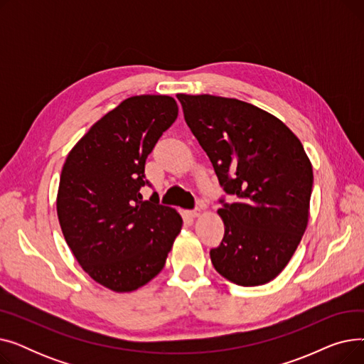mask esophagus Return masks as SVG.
<instances>
[{"mask_svg":"<svg viewBox=\"0 0 364 364\" xmlns=\"http://www.w3.org/2000/svg\"><path fill=\"white\" fill-rule=\"evenodd\" d=\"M200 208H195V209H192V211H188V215L192 217V218H196V217H199L200 215Z\"/></svg>","mask_w":364,"mask_h":364,"instance_id":"34e87169","label":"esophagus"}]
</instances>
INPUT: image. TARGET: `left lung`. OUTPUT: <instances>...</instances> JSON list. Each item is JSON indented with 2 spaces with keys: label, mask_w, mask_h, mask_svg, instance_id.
<instances>
[{
  "label": "left lung",
  "mask_w": 364,
  "mask_h": 364,
  "mask_svg": "<svg viewBox=\"0 0 364 364\" xmlns=\"http://www.w3.org/2000/svg\"><path fill=\"white\" fill-rule=\"evenodd\" d=\"M184 119L236 202L218 214L224 237L209 252L236 284L269 283L289 262L309 223L313 166L280 119L254 105L217 95L177 94Z\"/></svg>",
  "instance_id": "1"
}]
</instances>
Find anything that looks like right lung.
Masks as SVG:
<instances>
[{
	"mask_svg": "<svg viewBox=\"0 0 364 364\" xmlns=\"http://www.w3.org/2000/svg\"><path fill=\"white\" fill-rule=\"evenodd\" d=\"M177 114L169 95H134L95 122L63 165L57 217L65 240L84 272L110 291L150 282L181 232L174 208L140 193L149 153Z\"/></svg>",
	"mask_w": 364,
	"mask_h": 364,
	"instance_id": "right-lung-1",
	"label": "right lung"
}]
</instances>
